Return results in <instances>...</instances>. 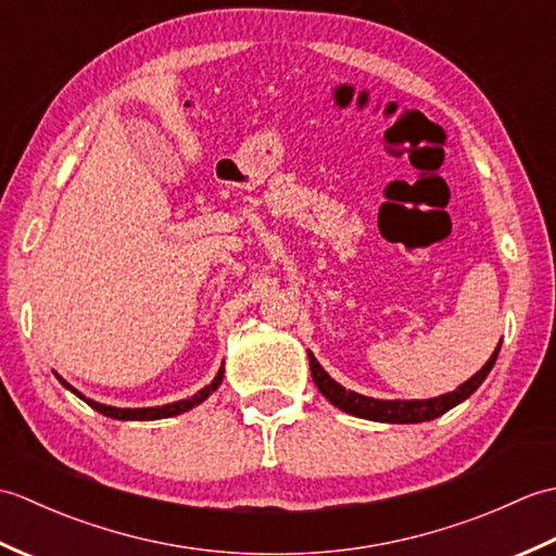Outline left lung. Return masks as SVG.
Wrapping results in <instances>:
<instances>
[{
  "label": "left lung",
  "mask_w": 556,
  "mask_h": 556,
  "mask_svg": "<svg viewBox=\"0 0 556 556\" xmlns=\"http://www.w3.org/2000/svg\"><path fill=\"white\" fill-rule=\"evenodd\" d=\"M502 346V341H500ZM500 346L494 349V353L490 356V361L482 365V368L466 380L460 387H456L454 392L442 394V396H434V399H413V401H384V399H372V396H363L356 392H349V389L341 387L339 382H334L332 377H329L323 365L315 361L313 353L308 351V358H311V372H313V382L320 389L323 396L329 401V404H334L337 408L351 413V416H358V418H368V420H377V422H422V420H434L444 416L448 408H454L460 401H466L470 394L476 392V389L485 382V377L490 375L494 361H497V353Z\"/></svg>",
  "instance_id": "1"
}]
</instances>
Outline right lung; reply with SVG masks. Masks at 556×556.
Segmentation results:
<instances>
[{
    "label": "right lung",
    "instance_id": "add662e5",
    "mask_svg": "<svg viewBox=\"0 0 556 556\" xmlns=\"http://www.w3.org/2000/svg\"><path fill=\"white\" fill-rule=\"evenodd\" d=\"M222 377H224V368H219V372L215 375V380H212L207 387L200 389V392L193 394L191 399H181V401H174V404L150 406V408H114V406H108V404H98V401L86 399L80 392H76V389L71 387L66 380H62V377H59V382H62L68 389V392H74L78 399L86 401L90 408H96L98 413H102V416H108V418H114V420H160V418L179 416V413H186V410H191L193 406L203 404V401L222 384Z\"/></svg>",
    "mask_w": 556,
    "mask_h": 556
}]
</instances>
